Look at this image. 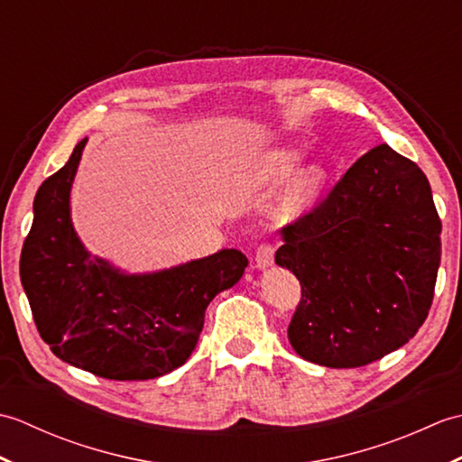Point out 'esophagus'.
Returning a JSON list of instances; mask_svg holds the SVG:
<instances>
[{
	"mask_svg": "<svg viewBox=\"0 0 462 462\" xmlns=\"http://www.w3.org/2000/svg\"><path fill=\"white\" fill-rule=\"evenodd\" d=\"M273 256H276V246L273 244H260L256 250V266L258 268H268L273 263Z\"/></svg>",
	"mask_w": 462,
	"mask_h": 462,
	"instance_id": "obj_1",
	"label": "esophagus"
}]
</instances>
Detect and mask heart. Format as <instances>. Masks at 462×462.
I'll return each mask as SVG.
<instances>
[{
  "mask_svg": "<svg viewBox=\"0 0 462 462\" xmlns=\"http://www.w3.org/2000/svg\"><path fill=\"white\" fill-rule=\"evenodd\" d=\"M301 152L298 149H273L266 152L258 162V180L268 186H278L286 182L290 176L300 169ZM328 182V172L319 164H311L308 169H301L291 182L288 184L286 194H283V208L288 214H301L311 208L323 186Z\"/></svg>",
  "mask_w": 462,
  "mask_h": 462,
  "instance_id": "heart-1",
  "label": "heart"
}]
</instances>
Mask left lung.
Wrapping results in <instances>:
<instances>
[{"mask_svg": "<svg viewBox=\"0 0 462 462\" xmlns=\"http://www.w3.org/2000/svg\"><path fill=\"white\" fill-rule=\"evenodd\" d=\"M440 228L413 161L379 144L353 162L326 200L282 228L276 263L301 286L293 351L351 369L405 346L433 303Z\"/></svg>", "mask_w": 462, "mask_h": 462, "instance_id": "1", "label": "left lung"}]
</instances>
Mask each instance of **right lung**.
<instances>
[{
    "mask_svg": "<svg viewBox=\"0 0 462 462\" xmlns=\"http://www.w3.org/2000/svg\"><path fill=\"white\" fill-rule=\"evenodd\" d=\"M87 139L39 186L19 276L39 336L59 359L105 379L166 375L190 357L216 293L232 288L248 258L220 250L152 273H123L91 258L71 222L69 196Z\"/></svg>",
    "mask_w": 462,
    "mask_h": 462,
    "instance_id": "right-lung-1",
    "label": "right lung"
}]
</instances>
